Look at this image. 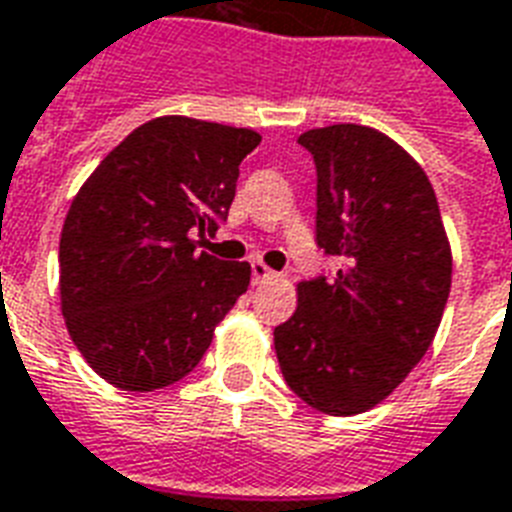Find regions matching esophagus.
I'll list each match as a JSON object with an SVG mask.
<instances>
[{"label":"esophagus","instance_id":"34e87169","mask_svg":"<svg viewBox=\"0 0 512 512\" xmlns=\"http://www.w3.org/2000/svg\"><path fill=\"white\" fill-rule=\"evenodd\" d=\"M276 276H279V273L271 271V268H268L265 263H260V260H255V263H252V282L255 284H263V282H268V279H276Z\"/></svg>","mask_w":512,"mask_h":512}]
</instances>
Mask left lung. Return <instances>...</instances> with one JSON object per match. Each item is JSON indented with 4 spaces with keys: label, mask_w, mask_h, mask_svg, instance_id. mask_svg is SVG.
Returning a JSON list of instances; mask_svg holds the SVG:
<instances>
[{
    "label": "left lung",
    "mask_w": 512,
    "mask_h": 512,
    "mask_svg": "<svg viewBox=\"0 0 512 512\" xmlns=\"http://www.w3.org/2000/svg\"><path fill=\"white\" fill-rule=\"evenodd\" d=\"M298 144L317 166V244L341 268L298 284L273 346L303 403L354 416L392 395L432 346L451 247L427 174L389 136L338 123Z\"/></svg>",
    "instance_id": "left-lung-1"
}]
</instances>
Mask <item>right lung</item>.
I'll return each instance as SVG.
<instances>
[{"label": "right lung", "mask_w": 512, "mask_h": 512, "mask_svg": "<svg viewBox=\"0 0 512 512\" xmlns=\"http://www.w3.org/2000/svg\"><path fill=\"white\" fill-rule=\"evenodd\" d=\"M252 128L155 117L117 144L74 195L61 230V311L85 362L117 389L155 392L201 362L249 263L195 252L236 195Z\"/></svg>", "instance_id": "right-lung-1"}]
</instances>
